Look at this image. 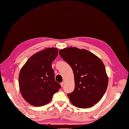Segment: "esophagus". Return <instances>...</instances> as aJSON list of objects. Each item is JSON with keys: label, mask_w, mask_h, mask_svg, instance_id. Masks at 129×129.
I'll list each match as a JSON object with an SVG mask.
<instances>
[{"label": "esophagus", "mask_w": 129, "mask_h": 129, "mask_svg": "<svg viewBox=\"0 0 129 129\" xmlns=\"http://www.w3.org/2000/svg\"><path fill=\"white\" fill-rule=\"evenodd\" d=\"M64 82H61V83H60V85H61V87H62L64 86Z\"/></svg>", "instance_id": "1"}]
</instances>
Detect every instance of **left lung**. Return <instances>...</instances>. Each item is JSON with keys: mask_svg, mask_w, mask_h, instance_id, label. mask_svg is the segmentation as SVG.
I'll use <instances>...</instances> for the list:
<instances>
[{"mask_svg": "<svg viewBox=\"0 0 129 129\" xmlns=\"http://www.w3.org/2000/svg\"><path fill=\"white\" fill-rule=\"evenodd\" d=\"M59 54L73 70L75 89L68 96L74 106L87 108L98 103L107 90L108 77L102 61L86 49L68 47Z\"/></svg>", "mask_w": 129, "mask_h": 129, "instance_id": "1", "label": "left lung"}]
</instances>
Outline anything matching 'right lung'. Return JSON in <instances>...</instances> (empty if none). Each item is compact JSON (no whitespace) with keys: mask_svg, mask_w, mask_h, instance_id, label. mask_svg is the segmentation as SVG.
I'll use <instances>...</instances> for the list:
<instances>
[{"mask_svg":"<svg viewBox=\"0 0 129 129\" xmlns=\"http://www.w3.org/2000/svg\"><path fill=\"white\" fill-rule=\"evenodd\" d=\"M58 49L48 48L35 53L20 70L19 88L27 102L36 107L48 103L61 86L55 80L52 63L56 58Z\"/></svg>","mask_w":129,"mask_h":129,"instance_id":"1","label":"right lung"}]
</instances>
